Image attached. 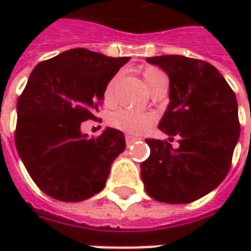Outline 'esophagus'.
Wrapping results in <instances>:
<instances>
[{
  "label": "esophagus",
  "instance_id": "esophagus-1",
  "mask_svg": "<svg viewBox=\"0 0 251 251\" xmlns=\"http://www.w3.org/2000/svg\"><path fill=\"white\" fill-rule=\"evenodd\" d=\"M135 141H137V138H135V137H131V135H126V144H127V147L132 145V144H134Z\"/></svg>",
  "mask_w": 251,
  "mask_h": 251
}]
</instances>
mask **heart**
<instances>
[{"label": "heart", "instance_id": "obj_1", "mask_svg": "<svg viewBox=\"0 0 251 251\" xmlns=\"http://www.w3.org/2000/svg\"><path fill=\"white\" fill-rule=\"evenodd\" d=\"M166 75L160 71L156 67H147L142 71V79L147 85L148 89H152L160 79H165ZM117 83V76H114L110 82L107 83L104 93H103V100L107 106H111L114 103V88ZM155 117L148 113H135L130 110H119L113 113L110 116V124L117 130L124 131L131 135H141L150 128L153 124Z\"/></svg>", "mask_w": 251, "mask_h": 251}]
</instances>
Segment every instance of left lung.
<instances>
[{
	"instance_id": "obj_1",
	"label": "left lung",
	"mask_w": 251,
	"mask_h": 251,
	"mask_svg": "<svg viewBox=\"0 0 251 251\" xmlns=\"http://www.w3.org/2000/svg\"><path fill=\"white\" fill-rule=\"evenodd\" d=\"M147 61L169 76V106L159 130L169 141L147 140L151 155L141 163L148 196L168 204H188L217 188L226 177L240 135L237 100L225 78L209 63L183 55Z\"/></svg>"
}]
</instances>
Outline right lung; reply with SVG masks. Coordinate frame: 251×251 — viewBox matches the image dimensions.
Returning <instances> with one entry per match:
<instances>
[{"label":"right lung","instance_id":"1","mask_svg":"<svg viewBox=\"0 0 251 251\" xmlns=\"http://www.w3.org/2000/svg\"><path fill=\"white\" fill-rule=\"evenodd\" d=\"M128 57L71 49L39 63L16 103V150L33 181L47 196L76 202L103 190L113 160L126 150L124 134L106 128L82 134L103 93Z\"/></svg>","mask_w":251,"mask_h":251}]
</instances>
